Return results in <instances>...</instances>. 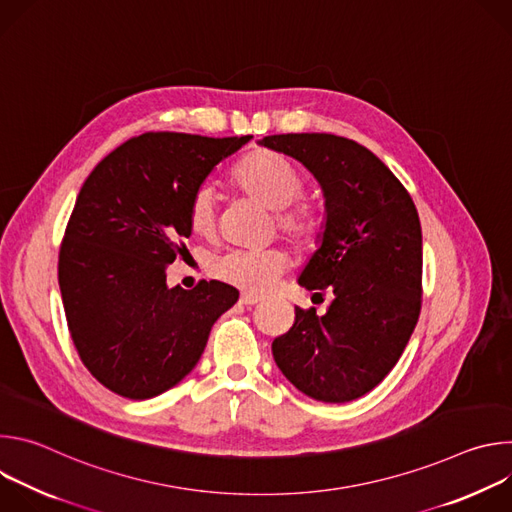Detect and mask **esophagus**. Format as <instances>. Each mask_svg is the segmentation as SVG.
Listing matches in <instances>:
<instances>
[{
  "instance_id": "obj_1",
  "label": "esophagus",
  "mask_w": 512,
  "mask_h": 512,
  "mask_svg": "<svg viewBox=\"0 0 512 512\" xmlns=\"http://www.w3.org/2000/svg\"><path fill=\"white\" fill-rule=\"evenodd\" d=\"M243 306H257L261 302L259 296H251V294H243L241 300H239Z\"/></svg>"
}]
</instances>
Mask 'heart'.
<instances>
[{
    "label": "heart",
    "instance_id": "obj_1",
    "mask_svg": "<svg viewBox=\"0 0 512 512\" xmlns=\"http://www.w3.org/2000/svg\"><path fill=\"white\" fill-rule=\"evenodd\" d=\"M233 182L247 194L275 208V223L296 245L308 247L318 239L320 216L308 202L296 200L304 190L300 170L273 150L245 154L231 172ZM192 233L210 237L216 229V200L208 184L198 186L188 204ZM287 269L281 249H233L216 257L210 273L251 296L269 291Z\"/></svg>",
    "mask_w": 512,
    "mask_h": 512
}]
</instances>
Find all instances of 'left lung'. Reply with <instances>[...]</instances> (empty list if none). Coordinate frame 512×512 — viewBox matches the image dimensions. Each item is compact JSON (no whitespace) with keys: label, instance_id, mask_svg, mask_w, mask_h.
Segmentation results:
<instances>
[{"label":"left lung","instance_id":"obj_1","mask_svg":"<svg viewBox=\"0 0 512 512\" xmlns=\"http://www.w3.org/2000/svg\"><path fill=\"white\" fill-rule=\"evenodd\" d=\"M261 143L300 160L322 184L326 231L300 285L334 294L324 316L296 308L294 326L271 344L273 358L316 401L358 399L391 373L421 312L417 208L399 178L352 139L281 133Z\"/></svg>","mask_w":512,"mask_h":512}]
</instances>
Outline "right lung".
Wrapping results in <instances>:
<instances>
[{"label": "right lung", "mask_w": 512, "mask_h": 512, "mask_svg": "<svg viewBox=\"0 0 512 512\" xmlns=\"http://www.w3.org/2000/svg\"><path fill=\"white\" fill-rule=\"evenodd\" d=\"M249 139L141 133L85 180L60 243L58 285L70 338L109 391L139 401L178 385L239 300L221 281L168 289L166 267L188 251L192 192Z\"/></svg>", "instance_id": "right-lung-1"}]
</instances>
